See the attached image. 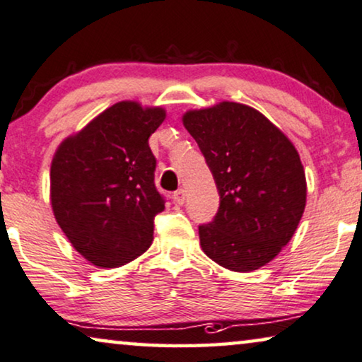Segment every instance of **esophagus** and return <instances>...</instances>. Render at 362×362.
Here are the masks:
<instances>
[{"label": "esophagus", "instance_id": "34e87169", "mask_svg": "<svg viewBox=\"0 0 362 362\" xmlns=\"http://www.w3.org/2000/svg\"><path fill=\"white\" fill-rule=\"evenodd\" d=\"M175 202L179 203V205H183V203H185V190H183V188H179V190L175 192Z\"/></svg>", "mask_w": 362, "mask_h": 362}]
</instances>
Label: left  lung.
Instances as JSON below:
<instances>
[{"mask_svg":"<svg viewBox=\"0 0 362 362\" xmlns=\"http://www.w3.org/2000/svg\"><path fill=\"white\" fill-rule=\"evenodd\" d=\"M183 126L220 193L215 218L198 226L203 252L234 272L266 266L293 236L305 210L307 182L297 149L257 110L233 101L188 111Z\"/></svg>","mask_w":362,"mask_h":362,"instance_id":"8db88e82","label":"left lung"}]
</instances>
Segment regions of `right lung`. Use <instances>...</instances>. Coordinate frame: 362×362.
Here are the masks:
<instances>
[{
  "label": "right lung",
  "instance_id": "1",
  "mask_svg": "<svg viewBox=\"0 0 362 362\" xmlns=\"http://www.w3.org/2000/svg\"><path fill=\"white\" fill-rule=\"evenodd\" d=\"M164 119L162 108L121 101L55 152V220L93 266H124L151 246L154 218L164 211L165 198L154 183L157 160L149 137Z\"/></svg>",
  "mask_w": 362,
  "mask_h": 362
}]
</instances>
